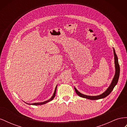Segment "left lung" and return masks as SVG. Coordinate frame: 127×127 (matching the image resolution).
Segmentation results:
<instances>
[{
	"mask_svg": "<svg viewBox=\"0 0 127 127\" xmlns=\"http://www.w3.org/2000/svg\"><path fill=\"white\" fill-rule=\"evenodd\" d=\"M113 52H114V63H115V67H116V73H115V75H114V78L112 80V83H111L110 86L106 90V91L101 95L93 96H87V95H84L82 93H80V92H79L77 90L76 88L75 87V92L77 93V94L82 97L90 99H92V100H94V99H98L104 98L110 94L111 92H112V91L113 90V88L115 87V86L117 85V84L118 82L119 75H120V66H119V64L118 63V57L116 55V52H115V50L114 49H113Z\"/></svg>",
	"mask_w": 127,
	"mask_h": 127,
	"instance_id": "obj_1",
	"label": "left lung"
}]
</instances>
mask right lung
<instances>
[{"instance_id":"obj_1","label":"right lung","mask_w":127,"mask_h":127,"mask_svg":"<svg viewBox=\"0 0 127 127\" xmlns=\"http://www.w3.org/2000/svg\"><path fill=\"white\" fill-rule=\"evenodd\" d=\"M57 86L55 88V92H54V94H53V96H52V97L51 98H50L49 99H48V101H44L43 102H40V103H32V104H29L28 103V104H32V105H42V104H44L47 103L50 101H51V100H52V99L54 98V97H55V95H56V90H57Z\"/></svg>"}]
</instances>
